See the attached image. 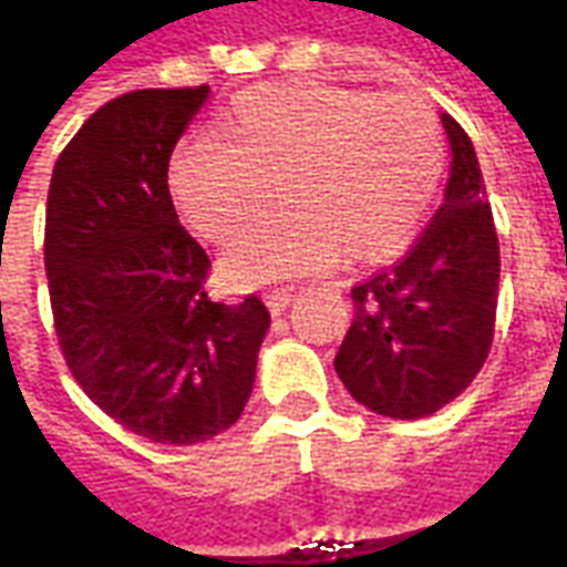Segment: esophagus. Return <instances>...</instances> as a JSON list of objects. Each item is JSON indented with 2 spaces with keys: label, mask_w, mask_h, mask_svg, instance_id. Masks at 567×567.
Returning a JSON list of instances; mask_svg holds the SVG:
<instances>
[{
  "label": "esophagus",
  "mask_w": 567,
  "mask_h": 567,
  "mask_svg": "<svg viewBox=\"0 0 567 567\" xmlns=\"http://www.w3.org/2000/svg\"><path fill=\"white\" fill-rule=\"evenodd\" d=\"M291 291H288V288H272V291H267V295H264V303H267V309H270L272 316H282L285 312V307H288V303H291Z\"/></svg>",
  "instance_id": "esophagus-1"
}]
</instances>
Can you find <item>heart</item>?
I'll use <instances>...</instances> for the list:
<instances>
[{"label": "heart", "instance_id": "heart-1", "mask_svg": "<svg viewBox=\"0 0 567 567\" xmlns=\"http://www.w3.org/2000/svg\"><path fill=\"white\" fill-rule=\"evenodd\" d=\"M221 140H190L169 161L185 221L224 243L277 182L286 209L236 236L224 272L267 285L331 270L340 255L380 258L416 230L443 173V136L425 105L324 81L248 87L218 121Z\"/></svg>", "mask_w": 567, "mask_h": 567}]
</instances>
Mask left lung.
I'll use <instances>...</instances> for the list:
<instances>
[{"mask_svg":"<svg viewBox=\"0 0 567 567\" xmlns=\"http://www.w3.org/2000/svg\"><path fill=\"white\" fill-rule=\"evenodd\" d=\"M450 182L416 246L392 270L352 288L355 319L333 358L358 404L389 419H422L455 401L483 368L498 307V234L476 151L458 121Z\"/></svg>","mask_w":567,"mask_h":567,"instance_id":"obj_1","label":"left lung"}]
</instances>
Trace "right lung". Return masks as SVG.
Masks as SVG:
<instances>
[{"mask_svg": "<svg viewBox=\"0 0 567 567\" xmlns=\"http://www.w3.org/2000/svg\"><path fill=\"white\" fill-rule=\"evenodd\" d=\"M209 84L133 91L93 112L56 157L44 270L60 349L103 413L166 446L243 416L270 312L215 303L209 255L178 224L166 173Z\"/></svg>", "mask_w": 567, "mask_h": 567, "instance_id": "1", "label": "right lung"}]
</instances>
